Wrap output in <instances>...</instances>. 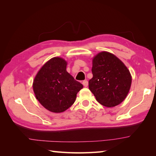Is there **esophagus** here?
<instances>
[{
	"label": "esophagus",
	"mask_w": 156,
	"mask_h": 156,
	"mask_svg": "<svg viewBox=\"0 0 156 156\" xmlns=\"http://www.w3.org/2000/svg\"><path fill=\"white\" fill-rule=\"evenodd\" d=\"M82 84H83L84 87H87L88 85V82L87 80H84L83 82H82Z\"/></svg>",
	"instance_id": "esophagus-1"
}]
</instances>
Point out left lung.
I'll return each instance as SVG.
<instances>
[{
	"mask_svg": "<svg viewBox=\"0 0 156 156\" xmlns=\"http://www.w3.org/2000/svg\"><path fill=\"white\" fill-rule=\"evenodd\" d=\"M92 73L88 87L99 103L112 107L125 100L131 87V76L115 55L107 51L98 54L92 60Z\"/></svg>",
	"mask_w": 156,
	"mask_h": 156,
	"instance_id": "1",
	"label": "left lung"
}]
</instances>
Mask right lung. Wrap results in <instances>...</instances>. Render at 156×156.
I'll list each match as a JSON object with an SVG mask.
<instances>
[{
	"label": "right lung",
	"instance_id": "obj_1",
	"mask_svg": "<svg viewBox=\"0 0 156 156\" xmlns=\"http://www.w3.org/2000/svg\"><path fill=\"white\" fill-rule=\"evenodd\" d=\"M66 66L67 62L64 59L51 58L42 66L33 84L36 98L53 112L67 110L83 88V85L66 71Z\"/></svg>",
	"mask_w": 156,
	"mask_h": 156
}]
</instances>
